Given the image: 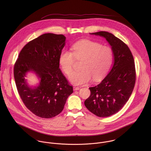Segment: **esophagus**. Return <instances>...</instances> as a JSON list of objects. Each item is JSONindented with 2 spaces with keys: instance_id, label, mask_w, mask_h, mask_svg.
<instances>
[{
  "instance_id": "1",
  "label": "esophagus",
  "mask_w": 151,
  "mask_h": 151,
  "mask_svg": "<svg viewBox=\"0 0 151 151\" xmlns=\"http://www.w3.org/2000/svg\"><path fill=\"white\" fill-rule=\"evenodd\" d=\"M80 89V87H78V86H74L73 87V90L74 91H78Z\"/></svg>"
}]
</instances>
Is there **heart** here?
Listing matches in <instances>:
<instances>
[{
	"mask_svg": "<svg viewBox=\"0 0 151 151\" xmlns=\"http://www.w3.org/2000/svg\"><path fill=\"white\" fill-rule=\"evenodd\" d=\"M72 52L63 50L59 57V64L65 74L69 75L76 60L84 59L80 71H73L69 76L70 82L76 86L86 84L93 77L96 81L101 80L108 73L113 59L110 47L102 46L97 42L83 40L75 43Z\"/></svg>",
	"mask_w": 151,
	"mask_h": 151,
	"instance_id": "obj_1",
	"label": "heart"
}]
</instances>
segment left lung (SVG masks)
<instances>
[{
  "mask_svg": "<svg viewBox=\"0 0 151 151\" xmlns=\"http://www.w3.org/2000/svg\"><path fill=\"white\" fill-rule=\"evenodd\" d=\"M104 37L113 53L112 67L100 84L89 88V97L84 102L95 115L108 117L117 113L129 99L135 83V69L132 55L128 46L111 33H90Z\"/></svg>",
  "mask_w": 151,
  "mask_h": 151,
  "instance_id": "obj_1",
  "label": "left lung"
}]
</instances>
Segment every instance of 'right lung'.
Masks as SVG:
<instances>
[{"label":"right lung","instance_id":"add662e5","mask_svg":"<svg viewBox=\"0 0 151 151\" xmlns=\"http://www.w3.org/2000/svg\"><path fill=\"white\" fill-rule=\"evenodd\" d=\"M62 34H44L25 45L14 67L19 93L25 106L36 116L53 117L63 110L73 86L59 68V57L65 44ZM34 73L39 83L28 85L25 77Z\"/></svg>","mask_w":151,"mask_h":151}]
</instances>
